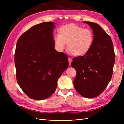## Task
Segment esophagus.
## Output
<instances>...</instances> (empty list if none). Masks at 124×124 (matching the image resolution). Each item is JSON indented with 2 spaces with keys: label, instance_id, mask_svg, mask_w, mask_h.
I'll list each match as a JSON object with an SVG mask.
<instances>
[{
  "label": "esophagus",
  "instance_id": "34e87169",
  "mask_svg": "<svg viewBox=\"0 0 124 124\" xmlns=\"http://www.w3.org/2000/svg\"><path fill=\"white\" fill-rule=\"evenodd\" d=\"M68 61H69V65H70L71 62H72V59H71V58H68Z\"/></svg>",
  "mask_w": 124,
  "mask_h": 124
}]
</instances>
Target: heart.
<instances>
[{
  "label": "heart",
  "mask_w": 124,
  "mask_h": 124,
  "mask_svg": "<svg viewBox=\"0 0 124 124\" xmlns=\"http://www.w3.org/2000/svg\"><path fill=\"white\" fill-rule=\"evenodd\" d=\"M94 35L91 29L83 28L74 24L62 26L59 34L54 36V43L59 51L66 47L74 56H81L87 54L93 46Z\"/></svg>",
  "instance_id": "obj_1"
}]
</instances>
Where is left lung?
<instances>
[{"label":"left lung","instance_id":"1","mask_svg":"<svg viewBox=\"0 0 124 124\" xmlns=\"http://www.w3.org/2000/svg\"><path fill=\"white\" fill-rule=\"evenodd\" d=\"M83 23L92 29L94 40L88 53L73 58L71 66L77 71L74 88L82 96L92 98L100 95L109 83L115 53L111 37L100 26L91 22Z\"/></svg>","mask_w":124,"mask_h":124}]
</instances>
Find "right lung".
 Instances as JSON below:
<instances>
[{"mask_svg": "<svg viewBox=\"0 0 124 124\" xmlns=\"http://www.w3.org/2000/svg\"><path fill=\"white\" fill-rule=\"evenodd\" d=\"M55 23L32 26L18 39L14 55L17 83L25 94L43 100L54 93L57 81L69 66L68 58L54 48Z\"/></svg>", "mask_w": 124, "mask_h": 124, "instance_id": "add662e5", "label": "right lung"}]
</instances>
